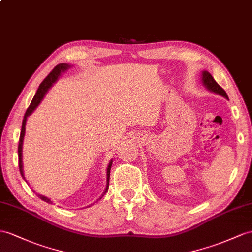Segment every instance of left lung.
<instances>
[{"label":"left lung","instance_id":"8db88e82","mask_svg":"<svg viewBox=\"0 0 252 252\" xmlns=\"http://www.w3.org/2000/svg\"><path fill=\"white\" fill-rule=\"evenodd\" d=\"M202 83L203 85L208 88L211 92L220 94L222 96H224L225 99H228V94L224 90L218 85L217 82L214 80V77L212 76L211 73H209L208 71H202Z\"/></svg>","mask_w":252,"mask_h":252}]
</instances>
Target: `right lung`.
<instances>
[{"label":"right lung","mask_w":252,"mask_h":252,"mask_svg":"<svg viewBox=\"0 0 252 252\" xmlns=\"http://www.w3.org/2000/svg\"><path fill=\"white\" fill-rule=\"evenodd\" d=\"M70 68V64L68 63H59L57 66H55V68L51 71V72L48 74V76L44 79L41 84L39 85V88L37 89L36 92V94L34 95L33 100H32L30 106L28 107L27 112H25V115H24V118H23V121H22V127H21V133H20V138H19V146H18V156H19V169H20V173L22 178L27 181V179H25L24 177V173H23V163H22V145H23V138H24V134H25V124H27V119L29 116L33 113L35 111V108L39 105V103L41 102V100L43 99L44 94H47L48 89L53 85V83H55L57 81V79H59V76L61 75L62 72H63V71H66L67 69ZM112 163L113 160H111L109 162L108 166H107V169H106V188H105V190L104 192H103V195L100 197V199L105 195V192H107L108 190V184H109V173H111V167H112ZM38 197H39L41 200H43V201H46L47 203H52V201L48 198V197H44L42 195H38Z\"/></svg>","instance_id":"add662e5"}]
</instances>
